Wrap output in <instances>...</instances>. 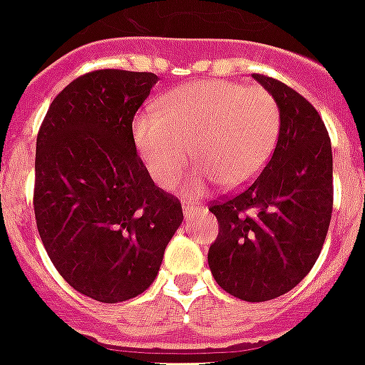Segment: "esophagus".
<instances>
[{"mask_svg":"<svg viewBox=\"0 0 365 365\" xmlns=\"http://www.w3.org/2000/svg\"><path fill=\"white\" fill-rule=\"evenodd\" d=\"M197 212V207L193 203H183V215L185 218H191Z\"/></svg>","mask_w":365,"mask_h":365,"instance_id":"esophagus-1","label":"esophagus"}]
</instances>
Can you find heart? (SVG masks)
I'll return each mask as SVG.
<instances>
[{"mask_svg":"<svg viewBox=\"0 0 365 365\" xmlns=\"http://www.w3.org/2000/svg\"><path fill=\"white\" fill-rule=\"evenodd\" d=\"M279 131V106L267 88L222 79L175 88L158 102V114L133 123L139 156L162 190L182 178L191 148L199 168L187 182L190 193L210 180L224 190L253 180L272 156Z\"/></svg>","mask_w":365,"mask_h":365,"instance_id":"obj_1","label":"heart"}]
</instances>
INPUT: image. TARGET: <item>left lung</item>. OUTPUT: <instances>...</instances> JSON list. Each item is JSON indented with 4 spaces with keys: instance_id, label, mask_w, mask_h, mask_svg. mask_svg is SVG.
Masks as SVG:
<instances>
[{
    "instance_id": "8db88e82",
    "label": "left lung",
    "mask_w": 365,
    "mask_h": 365,
    "mask_svg": "<svg viewBox=\"0 0 365 365\" xmlns=\"http://www.w3.org/2000/svg\"><path fill=\"white\" fill-rule=\"evenodd\" d=\"M253 77L277 100L279 141L255 182L209 207L218 220L209 267L228 294L267 302L290 292L319 257L333 212V153L325 123L302 94Z\"/></svg>"
}]
</instances>
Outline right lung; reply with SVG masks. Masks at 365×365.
Returning <instances> with one entry per match:
<instances>
[{"label":"right lung","mask_w":365,"mask_h":365,"mask_svg":"<svg viewBox=\"0 0 365 365\" xmlns=\"http://www.w3.org/2000/svg\"><path fill=\"white\" fill-rule=\"evenodd\" d=\"M156 81L85 73L53 98L36 137L32 203L46 253L67 284L104 304L153 284L183 220L182 203L156 187L135 147V112Z\"/></svg>","instance_id":"1"}]
</instances>
